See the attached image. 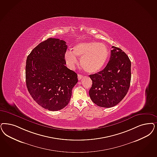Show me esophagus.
Segmentation results:
<instances>
[{"label":"esophagus","instance_id":"obj_1","mask_svg":"<svg viewBox=\"0 0 157 157\" xmlns=\"http://www.w3.org/2000/svg\"><path fill=\"white\" fill-rule=\"evenodd\" d=\"M82 78H83V75H81V74H78V80H81Z\"/></svg>","mask_w":157,"mask_h":157}]
</instances>
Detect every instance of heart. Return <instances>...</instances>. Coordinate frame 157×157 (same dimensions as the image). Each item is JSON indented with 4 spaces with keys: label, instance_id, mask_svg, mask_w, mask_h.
I'll use <instances>...</instances> for the list:
<instances>
[{
    "label": "heart",
    "instance_id": "obj_1",
    "mask_svg": "<svg viewBox=\"0 0 157 157\" xmlns=\"http://www.w3.org/2000/svg\"><path fill=\"white\" fill-rule=\"evenodd\" d=\"M109 50L104 43L96 42L77 44L72 52L67 51L65 59L68 65L73 68L77 63L76 57L81 59L82 68L89 74H94L101 70L109 57Z\"/></svg>",
    "mask_w": 157,
    "mask_h": 157
}]
</instances>
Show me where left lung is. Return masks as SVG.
Masks as SVG:
<instances>
[{
	"mask_svg": "<svg viewBox=\"0 0 157 157\" xmlns=\"http://www.w3.org/2000/svg\"><path fill=\"white\" fill-rule=\"evenodd\" d=\"M112 48L105 68L89 75L92 81L90 98L97 105L105 108L114 107L124 98L131 80V62L128 56L118 48Z\"/></svg>",
	"mask_w": 157,
	"mask_h": 157,
	"instance_id": "left-lung-1",
	"label": "left lung"
}]
</instances>
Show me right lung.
Returning <instances> with one entry per match:
<instances>
[{
    "mask_svg": "<svg viewBox=\"0 0 157 157\" xmlns=\"http://www.w3.org/2000/svg\"><path fill=\"white\" fill-rule=\"evenodd\" d=\"M66 42L48 38L39 43L28 56L25 79L28 90L42 107L58 111L70 101L78 75L66 66Z\"/></svg>",
    "mask_w": 157,
    "mask_h": 157,
    "instance_id": "right-lung-1",
    "label": "right lung"
}]
</instances>
